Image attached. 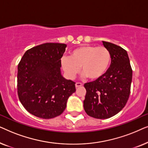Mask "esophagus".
Here are the masks:
<instances>
[{"label": "esophagus", "instance_id": "34e87169", "mask_svg": "<svg viewBox=\"0 0 148 148\" xmlns=\"http://www.w3.org/2000/svg\"><path fill=\"white\" fill-rule=\"evenodd\" d=\"M83 86V84H82V83H76L75 84V87L76 88H79V87H81V86Z\"/></svg>", "mask_w": 148, "mask_h": 148}]
</instances>
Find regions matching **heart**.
Listing matches in <instances>:
<instances>
[{
  "instance_id": "1",
  "label": "heart",
  "mask_w": 148,
  "mask_h": 148,
  "mask_svg": "<svg viewBox=\"0 0 148 148\" xmlns=\"http://www.w3.org/2000/svg\"><path fill=\"white\" fill-rule=\"evenodd\" d=\"M110 52L104 46L85 45L73 50L70 56H63L60 64L66 76L73 79L82 68L84 77L92 80L102 77L110 66Z\"/></svg>"
}]
</instances>
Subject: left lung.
I'll use <instances>...</instances> for the list:
<instances>
[{
  "label": "left lung",
  "mask_w": 148,
  "mask_h": 148,
  "mask_svg": "<svg viewBox=\"0 0 148 148\" xmlns=\"http://www.w3.org/2000/svg\"><path fill=\"white\" fill-rule=\"evenodd\" d=\"M102 42L110 52V66L102 77L84 84V110L89 116L98 119L110 118L124 108L132 82V69L126 50L116 44Z\"/></svg>",
  "instance_id": "8db88e82"
}]
</instances>
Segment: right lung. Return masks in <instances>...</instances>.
<instances>
[{
	"mask_svg": "<svg viewBox=\"0 0 148 148\" xmlns=\"http://www.w3.org/2000/svg\"><path fill=\"white\" fill-rule=\"evenodd\" d=\"M65 44L46 43L27 50L18 64L17 92L30 114L49 119L65 110L75 83L61 74L60 58Z\"/></svg>",
	"mask_w": 148,
	"mask_h": 148,
	"instance_id": "1",
	"label": "right lung"
}]
</instances>
